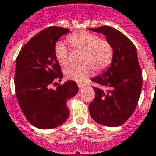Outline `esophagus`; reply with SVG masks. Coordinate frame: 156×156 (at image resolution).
Returning a JSON list of instances; mask_svg holds the SVG:
<instances>
[{"mask_svg": "<svg viewBox=\"0 0 156 156\" xmlns=\"http://www.w3.org/2000/svg\"><path fill=\"white\" fill-rule=\"evenodd\" d=\"M84 86H85V85L82 84V83H78V87H79L80 89H82Z\"/></svg>", "mask_w": 156, "mask_h": 156, "instance_id": "obj_1", "label": "esophagus"}]
</instances>
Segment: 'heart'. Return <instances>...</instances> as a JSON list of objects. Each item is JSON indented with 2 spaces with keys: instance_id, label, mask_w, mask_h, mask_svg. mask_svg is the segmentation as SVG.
<instances>
[{
  "instance_id": "b5f03b06",
  "label": "heart",
  "mask_w": 156,
  "mask_h": 156,
  "mask_svg": "<svg viewBox=\"0 0 156 156\" xmlns=\"http://www.w3.org/2000/svg\"><path fill=\"white\" fill-rule=\"evenodd\" d=\"M67 41L75 50L82 51L80 61L82 64L70 66L64 70L66 78L85 82L91 75L92 70L101 72L107 69L113 59V48L111 43L88 30H80L67 37ZM69 49L64 42L58 41L55 46V57L62 66L69 63Z\"/></svg>"
}]
</instances>
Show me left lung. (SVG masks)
<instances>
[{"instance_id": "left-lung-1", "label": "left lung", "mask_w": 156, "mask_h": 156, "mask_svg": "<svg viewBox=\"0 0 156 156\" xmlns=\"http://www.w3.org/2000/svg\"><path fill=\"white\" fill-rule=\"evenodd\" d=\"M89 30L102 33L114 52L107 70L91 79L96 86H93L95 97L89 105L90 115L98 124L120 126L135 111L141 92L143 79L137 51L128 37L113 27Z\"/></svg>"}]
</instances>
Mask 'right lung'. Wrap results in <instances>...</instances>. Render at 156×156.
I'll return each instance as SVG.
<instances>
[{
    "label": "right lung",
    "mask_w": 156,
    "mask_h": 156,
    "mask_svg": "<svg viewBox=\"0 0 156 156\" xmlns=\"http://www.w3.org/2000/svg\"><path fill=\"white\" fill-rule=\"evenodd\" d=\"M69 32V29L58 27L42 30L21 48L16 61L18 103L27 120L39 129H52L66 122L70 115L67 101L78 93L73 80L51 88L63 78L55 46L61 36Z\"/></svg>",
    "instance_id": "add662e5"
}]
</instances>
